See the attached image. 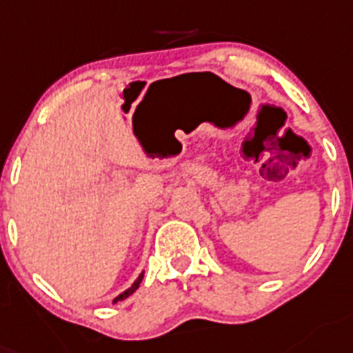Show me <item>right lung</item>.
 <instances>
[{"mask_svg":"<svg viewBox=\"0 0 353 353\" xmlns=\"http://www.w3.org/2000/svg\"><path fill=\"white\" fill-rule=\"evenodd\" d=\"M141 280H143V272H141L140 276L136 278V282L132 283V285L129 287V289H127V291H123V292H121V294H118L117 298H114V300H112V303H117V301H121V300H125V298H129V296H131L132 292H134L136 289H138V287H140Z\"/></svg>","mask_w":353,"mask_h":353,"instance_id":"right-lung-1","label":"right lung"}]
</instances>
